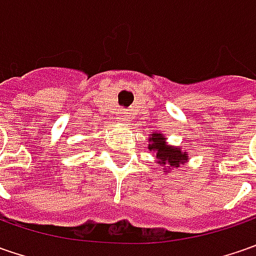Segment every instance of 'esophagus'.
Instances as JSON below:
<instances>
[{
	"label": "esophagus",
	"mask_w": 256,
	"mask_h": 256,
	"mask_svg": "<svg viewBox=\"0 0 256 256\" xmlns=\"http://www.w3.org/2000/svg\"><path fill=\"white\" fill-rule=\"evenodd\" d=\"M120 120H121V122H128L130 121V116H128V114L125 110H122L121 112H120Z\"/></svg>",
	"instance_id": "obj_1"
}]
</instances>
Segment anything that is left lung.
I'll use <instances>...</instances> for the list:
<instances>
[{"label": "left lung", "mask_w": 256, "mask_h": 256, "mask_svg": "<svg viewBox=\"0 0 256 256\" xmlns=\"http://www.w3.org/2000/svg\"><path fill=\"white\" fill-rule=\"evenodd\" d=\"M150 150H154L156 154V160L161 166H180L188 158L186 154L181 152L180 148H174L165 144V138L161 134H151L150 136ZM166 172V171H164Z\"/></svg>", "instance_id": "obj_1"}]
</instances>
